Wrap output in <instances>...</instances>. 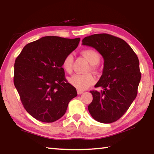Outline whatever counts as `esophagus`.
<instances>
[{"label":"esophagus","mask_w":154,"mask_h":154,"mask_svg":"<svg viewBox=\"0 0 154 154\" xmlns=\"http://www.w3.org/2000/svg\"><path fill=\"white\" fill-rule=\"evenodd\" d=\"M83 91H82V90H77V94L79 95H80V94H83Z\"/></svg>","instance_id":"34e87169"}]
</instances>
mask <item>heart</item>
Instances as JSON below:
<instances>
[{
	"mask_svg": "<svg viewBox=\"0 0 154 154\" xmlns=\"http://www.w3.org/2000/svg\"><path fill=\"white\" fill-rule=\"evenodd\" d=\"M82 55L91 64L90 69L92 71L96 70V64H97L100 60V54L94 49H87L82 51ZM72 63H73V56L72 54H68L64 57L62 61V66L65 71L71 72ZM95 77L91 73L87 74H75L69 78V82L77 89L83 90L87 89L95 83Z\"/></svg>",
	"mask_w": 154,
	"mask_h": 154,
	"instance_id": "heart-1",
	"label": "heart"
}]
</instances>
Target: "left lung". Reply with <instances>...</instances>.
<instances>
[{
	"instance_id": "left-lung-1",
	"label": "left lung",
	"mask_w": 154,
	"mask_h": 154,
	"mask_svg": "<svg viewBox=\"0 0 154 154\" xmlns=\"http://www.w3.org/2000/svg\"><path fill=\"white\" fill-rule=\"evenodd\" d=\"M82 45L96 49L104 59L103 74L90 91L92 102L88 111L92 118L104 124L118 120L137 97L140 81L139 61L130 46L120 38L109 34H95L82 40Z\"/></svg>"
}]
</instances>
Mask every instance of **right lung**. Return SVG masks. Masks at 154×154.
<instances>
[{
	"label": "right lung",
	"mask_w": 154,
	"mask_h": 154,
	"mask_svg": "<svg viewBox=\"0 0 154 154\" xmlns=\"http://www.w3.org/2000/svg\"><path fill=\"white\" fill-rule=\"evenodd\" d=\"M80 38L44 36L28 43L14 64L15 87L24 109L38 121L50 123L61 118L69 103L77 95L67 82L62 66Z\"/></svg>",
	"instance_id": "right-lung-1"
}]
</instances>
